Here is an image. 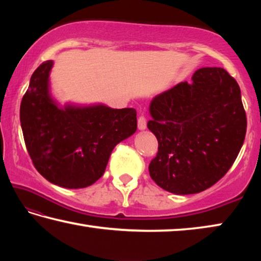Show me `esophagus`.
Segmentation results:
<instances>
[{"instance_id":"obj_1","label":"esophagus","mask_w":261,"mask_h":261,"mask_svg":"<svg viewBox=\"0 0 261 261\" xmlns=\"http://www.w3.org/2000/svg\"><path fill=\"white\" fill-rule=\"evenodd\" d=\"M138 129L139 130L146 129V118H145L144 116H140L138 118Z\"/></svg>"}]
</instances>
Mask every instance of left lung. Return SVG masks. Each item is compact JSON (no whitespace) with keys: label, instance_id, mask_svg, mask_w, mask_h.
<instances>
[{"label":"left lung","instance_id":"obj_1","mask_svg":"<svg viewBox=\"0 0 261 261\" xmlns=\"http://www.w3.org/2000/svg\"><path fill=\"white\" fill-rule=\"evenodd\" d=\"M147 127L159 151L148 166L175 194L204 191L226 175L244 143L246 115L237 82L222 68H201L149 103Z\"/></svg>","mask_w":261,"mask_h":261}]
</instances>
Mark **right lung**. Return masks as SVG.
Returning a JSON list of instances; mask_svg holds the SVG:
<instances>
[{
    "mask_svg": "<svg viewBox=\"0 0 261 261\" xmlns=\"http://www.w3.org/2000/svg\"><path fill=\"white\" fill-rule=\"evenodd\" d=\"M46 61L33 72L20 103V125L34 167L50 183L83 189L103 175L114 147L137 130L134 108L103 103L62 106L51 94Z\"/></svg>",
    "mask_w": 261,
    "mask_h": 261,
    "instance_id": "1",
    "label": "right lung"
}]
</instances>
